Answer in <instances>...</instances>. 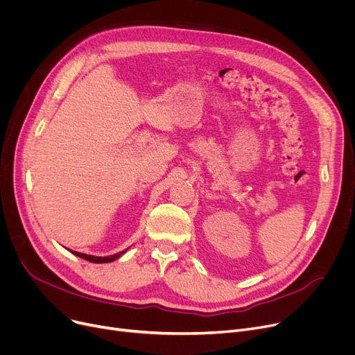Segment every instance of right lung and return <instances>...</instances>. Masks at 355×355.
I'll return each instance as SVG.
<instances>
[{
  "mask_svg": "<svg viewBox=\"0 0 355 355\" xmlns=\"http://www.w3.org/2000/svg\"><path fill=\"white\" fill-rule=\"evenodd\" d=\"M126 250H128V249H126ZM126 250H122V252H119V253H116V254L106 256V257H98V256H92V254H85V253H80V252H71V253H74L76 256H79V257L87 260V262H93V263H109V262H114L115 259L121 257Z\"/></svg>",
  "mask_w": 355,
  "mask_h": 355,
  "instance_id": "add662e5",
  "label": "right lung"
}]
</instances>
